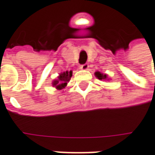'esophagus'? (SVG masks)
Returning a JSON list of instances; mask_svg holds the SVG:
<instances>
[{"label": "esophagus", "mask_w": 155, "mask_h": 155, "mask_svg": "<svg viewBox=\"0 0 155 155\" xmlns=\"http://www.w3.org/2000/svg\"><path fill=\"white\" fill-rule=\"evenodd\" d=\"M88 68H89V65H88L87 63H84L82 65H81V68H82L84 70H87Z\"/></svg>", "instance_id": "obj_1"}]
</instances>
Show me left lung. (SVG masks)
Segmentation results:
<instances>
[{"mask_svg": "<svg viewBox=\"0 0 155 155\" xmlns=\"http://www.w3.org/2000/svg\"><path fill=\"white\" fill-rule=\"evenodd\" d=\"M95 75H96V77H98V79H99V80H106V79H107V75H106V74H101L100 72H96L95 73Z\"/></svg>", "mask_w": 155, "mask_h": 155, "instance_id": "obj_1", "label": "left lung"}]
</instances>
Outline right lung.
I'll return each instance as SVG.
<instances>
[{"instance_id":"add662e5","label":"right lung","mask_w":155,"mask_h":155,"mask_svg":"<svg viewBox=\"0 0 155 155\" xmlns=\"http://www.w3.org/2000/svg\"><path fill=\"white\" fill-rule=\"evenodd\" d=\"M72 76V71H66L60 74V75L58 76L57 80H55L52 85L53 87H55L57 89H62L67 86V83L69 81L70 78Z\"/></svg>"}]
</instances>
